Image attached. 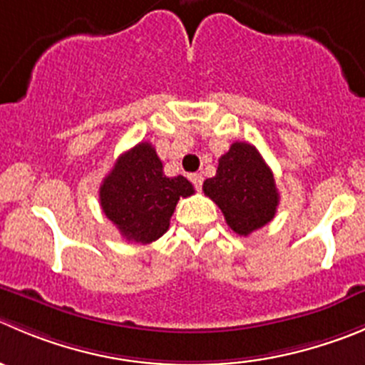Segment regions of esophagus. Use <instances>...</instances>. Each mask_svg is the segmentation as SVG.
<instances>
[{
	"instance_id": "esophagus-1",
	"label": "esophagus",
	"mask_w": 365,
	"mask_h": 365,
	"mask_svg": "<svg viewBox=\"0 0 365 365\" xmlns=\"http://www.w3.org/2000/svg\"><path fill=\"white\" fill-rule=\"evenodd\" d=\"M190 180H192L197 190L202 188V175L200 173H190Z\"/></svg>"
}]
</instances>
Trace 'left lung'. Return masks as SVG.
I'll return each instance as SVG.
<instances>
[{"label":"left lung","instance_id":"1","mask_svg":"<svg viewBox=\"0 0 365 365\" xmlns=\"http://www.w3.org/2000/svg\"><path fill=\"white\" fill-rule=\"evenodd\" d=\"M202 190L240 237L269 224L279 204L272 170L256 147L242 141L218 159L217 175L204 180Z\"/></svg>","mask_w":365,"mask_h":365}]
</instances>
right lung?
<instances>
[{"label": "right lung", "mask_w": 365, "mask_h": 365, "mask_svg": "<svg viewBox=\"0 0 365 365\" xmlns=\"http://www.w3.org/2000/svg\"><path fill=\"white\" fill-rule=\"evenodd\" d=\"M186 177H166L150 143H138L118 158L100 186V206L121 237L150 244L170 227L180 197L193 195Z\"/></svg>", "instance_id": "right-lung-1"}]
</instances>
